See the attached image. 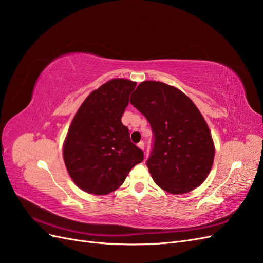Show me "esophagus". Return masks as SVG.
<instances>
[{"label": "esophagus", "instance_id": "obj_1", "mask_svg": "<svg viewBox=\"0 0 263 263\" xmlns=\"http://www.w3.org/2000/svg\"><path fill=\"white\" fill-rule=\"evenodd\" d=\"M137 146H138L140 149L144 150V148H145V144H144V141H140Z\"/></svg>", "mask_w": 263, "mask_h": 263}]
</instances>
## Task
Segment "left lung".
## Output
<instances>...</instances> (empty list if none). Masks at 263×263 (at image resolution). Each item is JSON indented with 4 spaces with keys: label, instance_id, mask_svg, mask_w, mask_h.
<instances>
[{
    "label": "left lung",
    "instance_id": "left-lung-1",
    "mask_svg": "<svg viewBox=\"0 0 263 263\" xmlns=\"http://www.w3.org/2000/svg\"><path fill=\"white\" fill-rule=\"evenodd\" d=\"M130 103L149 122L154 147L147 166L158 186L171 194L200 186L212 169L215 148L201 112L179 89L144 81Z\"/></svg>",
    "mask_w": 263,
    "mask_h": 263
}]
</instances>
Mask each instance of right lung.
I'll list each match as a JSON object with an SVG mask.
<instances>
[{
    "label": "right lung",
    "instance_id": "right-lung-1",
    "mask_svg": "<svg viewBox=\"0 0 263 263\" xmlns=\"http://www.w3.org/2000/svg\"><path fill=\"white\" fill-rule=\"evenodd\" d=\"M136 82L113 79L87 97L74 115L63 144L71 179L84 192L105 195L121 186L144 153L129 138L122 116Z\"/></svg>",
    "mask_w": 263,
    "mask_h": 263
}]
</instances>
